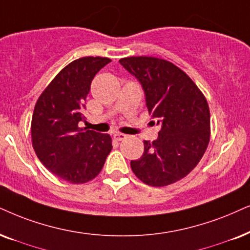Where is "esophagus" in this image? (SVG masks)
Listing matches in <instances>:
<instances>
[{"instance_id": "obj_1", "label": "esophagus", "mask_w": 250, "mask_h": 250, "mask_svg": "<svg viewBox=\"0 0 250 250\" xmlns=\"http://www.w3.org/2000/svg\"><path fill=\"white\" fill-rule=\"evenodd\" d=\"M113 137H114V140H115V141L120 142V141L125 140V138L127 137V135H125V134H121V132H115V134L113 135Z\"/></svg>"}]
</instances>
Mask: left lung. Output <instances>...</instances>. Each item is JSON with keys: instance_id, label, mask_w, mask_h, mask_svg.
Instances as JSON below:
<instances>
[{"instance_id": "8db88e82", "label": "left lung", "mask_w": 250, "mask_h": 250, "mask_svg": "<svg viewBox=\"0 0 250 250\" xmlns=\"http://www.w3.org/2000/svg\"><path fill=\"white\" fill-rule=\"evenodd\" d=\"M120 63L140 81L148 114L162 125L157 140L144 141L142 157L131 160L132 172L152 187L179 181L197 166L209 145L207 98L185 71L166 60L131 56Z\"/></svg>"}]
</instances>
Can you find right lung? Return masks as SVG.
Returning <instances> with one entry per match:
<instances>
[{
  "label": "right lung",
  "instance_id": "obj_1",
  "mask_svg": "<svg viewBox=\"0 0 250 250\" xmlns=\"http://www.w3.org/2000/svg\"><path fill=\"white\" fill-rule=\"evenodd\" d=\"M108 58L86 56L65 65L37 100L31 137L37 157L53 174L81 185L103 169L112 150V138L78 125L85 121V100L91 82Z\"/></svg>",
  "mask_w": 250,
  "mask_h": 250
}]
</instances>
